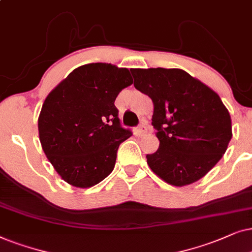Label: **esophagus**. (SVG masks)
<instances>
[{
  "label": "esophagus",
  "instance_id": "obj_1",
  "mask_svg": "<svg viewBox=\"0 0 252 252\" xmlns=\"http://www.w3.org/2000/svg\"><path fill=\"white\" fill-rule=\"evenodd\" d=\"M147 130H149V126H147L146 122H143V123H140L138 126H137L136 132H137V135H144V133L147 132Z\"/></svg>",
  "mask_w": 252,
  "mask_h": 252
}]
</instances>
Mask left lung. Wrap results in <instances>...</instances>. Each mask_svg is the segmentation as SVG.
Returning a JSON list of instances; mask_svg holds the SVG:
<instances>
[{
  "label": "left lung",
  "mask_w": 252,
  "mask_h": 252,
  "mask_svg": "<svg viewBox=\"0 0 252 252\" xmlns=\"http://www.w3.org/2000/svg\"><path fill=\"white\" fill-rule=\"evenodd\" d=\"M133 85L152 99V126L159 149L147 154L150 168L182 187L210 172L231 139L230 115L220 96L181 69H130Z\"/></svg>",
  "instance_id": "8db88e82"
}]
</instances>
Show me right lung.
I'll list each match as a JSON object with an SVG mask.
<instances>
[{"mask_svg": "<svg viewBox=\"0 0 252 252\" xmlns=\"http://www.w3.org/2000/svg\"><path fill=\"white\" fill-rule=\"evenodd\" d=\"M131 84L128 69L90 63L47 96L38 120L40 143L65 182L90 188L113 172L120 144L132 135L121 126L114 102Z\"/></svg>", "mask_w": 252, "mask_h": 252, "instance_id": "add662e5", "label": "right lung"}]
</instances>
